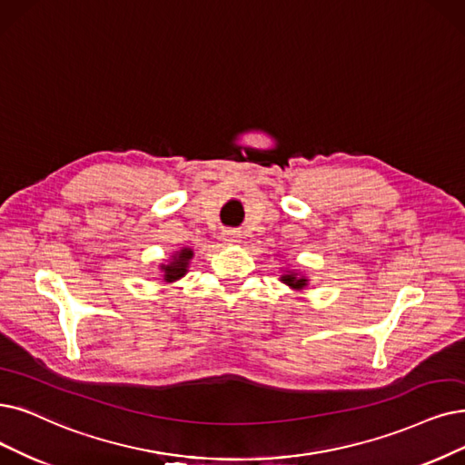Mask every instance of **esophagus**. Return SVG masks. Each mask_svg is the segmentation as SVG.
<instances>
[{
  "mask_svg": "<svg viewBox=\"0 0 465 465\" xmlns=\"http://www.w3.org/2000/svg\"><path fill=\"white\" fill-rule=\"evenodd\" d=\"M223 242H225V244L242 242V234H240L238 231H225V232H223Z\"/></svg>",
  "mask_w": 465,
  "mask_h": 465,
  "instance_id": "1",
  "label": "esophagus"
}]
</instances>
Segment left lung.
I'll list each match as a JSON object with an SVG mask.
<instances>
[{"label": "left lung", "instance_id": "obj_1", "mask_svg": "<svg viewBox=\"0 0 465 465\" xmlns=\"http://www.w3.org/2000/svg\"><path fill=\"white\" fill-rule=\"evenodd\" d=\"M278 281H281L286 286H290L293 292H303V290L309 288V276L302 274L300 271H295V269H284Z\"/></svg>", "mask_w": 465, "mask_h": 465}]
</instances>
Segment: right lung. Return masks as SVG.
Wrapping results in <instances>:
<instances>
[{
	"mask_svg": "<svg viewBox=\"0 0 465 465\" xmlns=\"http://www.w3.org/2000/svg\"><path fill=\"white\" fill-rule=\"evenodd\" d=\"M194 257V252L193 248H181V250H175L170 259H165V262H162L158 265L160 269V276L162 281L165 284H172L175 281H179V278H183L184 274L189 272V265L193 262Z\"/></svg>",
	"mask_w": 465,
	"mask_h": 465,
	"instance_id": "1",
	"label": "right lung"
}]
</instances>
